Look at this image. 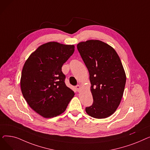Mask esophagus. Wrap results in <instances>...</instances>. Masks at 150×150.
Here are the masks:
<instances>
[{"label":"esophagus","instance_id":"34e87169","mask_svg":"<svg viewBox=\"0 0 150 150\" xmlns=\"http://www.w3.org/2000/svg\"><path fill=\"white\" fill-rule=\"evenodd\" d=\"M76 90H77L78 92H79V91H80V89H81V86H80V85L76 86Z\"/></svg>","mask_w":150,"mask_h":150}]
</instances>
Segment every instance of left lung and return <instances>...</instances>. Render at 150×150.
Listing matches in <instances>:
<instances>
[{"instance_id": "8db88e82", "label": "left lung", "mask_w": 150, "mask_h": 150, "mask_svg": "<svg viewBox=\"0 0 150 150\" xmlns=\"http://www.w3.org/2000/svg\"><path fill=\"white\" fill-rule=\"evenodd\" d=\"M77 49L88 68L93 104L86 108L89 115L105 119L119 107L125 89L126 74L115 50L99 40L77 44Z\"/></svg>"}]
</instances>
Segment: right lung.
Instances as JSON below:
<instances>
[{"label": "right lung", "mask_w": 150, "mask_h": 150, "mask_svg": "<svg viewBox=\"0 0 150 150\" xmlns=\"http://www.w3.org/2000/svg\"><path fill=\"white\" fill-rule=\"evenodd\" d=\"M74 45L49 42L39 46L23 65L21 88L30 107L45 118L64 112L74 92L66 85L62 66L72 56Z\"/></svg>", "instance_id": "obj_1"}]
</instances>
